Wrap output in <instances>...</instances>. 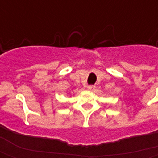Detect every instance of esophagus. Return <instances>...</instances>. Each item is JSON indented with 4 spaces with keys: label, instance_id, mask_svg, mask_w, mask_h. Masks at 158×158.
<instances>
[{
    "label": "esophagus",
    "instance_id": "esophagus-1",
    "mask_svg": "<svg viewBox=\"0 0 158 158\" xmlns=\"http://www.w3.org/2000/svg\"><path fill=\"white\" fill-rule=\"evenodd\" d=\"M87 89H88V90H89V91H93V90L95 89V86L94 85L87 86Z\"/></svg>",
    "mask_w": 158,
    "mask_h": 158
}]
</instances>
